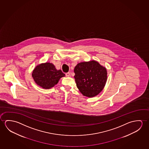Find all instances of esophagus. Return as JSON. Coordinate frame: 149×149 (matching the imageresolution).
<instances>
[{
    "mask_svg": "<svg viewBox=\"0 0 149 149\" xmlns=\"http://www.w3.org/2000/svg\"><path fill=\"white\" fill-rule=\"evenodd\" d=\"M65 75H66V77H69L70 74V73H69V72H67V73H66V74H65Z\"/></svg>",
    "mask_w": 149,
    "mask_h": 149,
    "instance_id": "1",
    "label": "esophagus"
}]
</instances>
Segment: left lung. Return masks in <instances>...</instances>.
<instances>
[{
    "label": "left lung",
    "instance_id": "left-lung-1",
    "mask_svg": "<svg viewBox=\"0 0 149 149\" xmlns=\"http://www.w3.org/2000/svg\"><path fill=\"white\" fill-rule=\"evenodd\" d=\"M76 85L84 96L94 97L103 90L106 83V69L95 61L77 64L74 69Z\"/></svg>",
    "mask_w": 149,
    "mask_h": 149
}]
</instances>
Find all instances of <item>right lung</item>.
<instances>
[{
	"label": "right lung",
	"mask_w": 149,
	"mask_h": 149,
	"mask_svg": "<svg viewBox=\"0 0 149 149\" xmlns=\"http://www.w3.org/2000/svg\"><path fill=\"white\" fill-rule=\"evenodd\" d=\"M65 76L61 70H57L52 63L40 64L34 69L32 77L35 82L41 88L48 89L58 82L60 78Z\"/></svg>",
	"instance_id": "1"
}]
</instances>
